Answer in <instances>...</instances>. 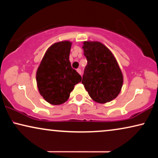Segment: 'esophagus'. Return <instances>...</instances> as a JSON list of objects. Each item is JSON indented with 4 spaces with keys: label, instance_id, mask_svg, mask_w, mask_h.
<instances>
[{
    "label": "esophagus",
    "instance_id": "1",
    "mask_svg": "<svg viewBox=\"0 0 158 158\" xmlns=\"http://www.w3.org/2000/svg\"><path fill=\"white\" fill-rule=\"evenodd\" d=\"M77 72L80 75H81V74H82V71H81V69H79V68H78V69H77Z\"/></svg>",
    "mask_w": 158,
    "mask_h": 158
}]
</instances>
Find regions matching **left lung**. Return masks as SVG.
<instances>
[{
  "label": "left lung",
  "instance_id": "obj_1",
  "mask_svg": "<svg viewBox=\"0 0 158 158\" xmlns=\"http://www.w3.org/2000/svg\"><path fill=\"white\" fill-rule=\"evenodd\" d=\"M84 55L87 59L82 83L90 98L99 103L116 98L123 85V75L116 58L99 42H84Z\"/></svg>",
  "mask_w": 158,
  "mask_h": 158
}]
</instances>
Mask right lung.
<instances>
[{"instance_id":"right-lung-1","label":"right lung","mask_w":158,"mask_h":158,"mask_svg":"<svg viewBox=\"0 0 158 158\" xmlns=\"http://www.w3.org/2000/svg\"><path fill=\"white\" fill-rule=\"evenodd\" d=\"M72 43H55L47 49L36 71L37 87L44 100L52 105L68 101L70 94L82 77L69 60Z\"/></svg>"}]
</instances>
